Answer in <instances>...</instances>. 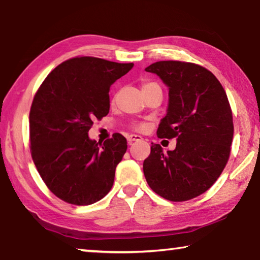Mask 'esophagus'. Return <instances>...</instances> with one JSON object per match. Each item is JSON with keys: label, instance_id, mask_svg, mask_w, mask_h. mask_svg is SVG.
Returning a JSON list of instances; mask_svg holds the SVG:
<instances>
[{"label": "esophagus", "instance_id": "34e87169", "mask_svg": "<svg viewBox=\"0 0 260 260\" xmlns=\"http://www.w3.org/2000/svg\"><path fill=\"white\" fill-rule=\"evenodd\" d=\"M141 140H142V136L136 135V134H131V135L127 136V141H128L129 144L133 143L134 141H141Z\"/></svg>", "mask_w": 260, "mask_h": 260}]
</instances>
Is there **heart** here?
Returning <instances> with one entry per match:
<instances>
[{"label": "heart", "instance_id": "b5f03b06", "mask_svg": "<svg viewBox=\"0 0 260 260\" xmlns=\"http://www.w3.org/2000/svg\"><path fill=\"white\" fill-rule=\"evenodd\" d=\"M153 86H158V85H157L156 82H150V81H149V82H144L142 88H143V89H146V88H150V87H153ZM135 128L138 129V131H143L144 128H146V125H143V124L136 125Z\"/></svg>", "mask_w": 260, "mask_h": 260}]
</instances>
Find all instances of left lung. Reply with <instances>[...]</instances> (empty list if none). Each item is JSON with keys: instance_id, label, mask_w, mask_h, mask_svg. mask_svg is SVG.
I'll use <instances>...</instances> for the list:
<instances>
[{"instance_id": "obj_1", "label": "left lung", "mask_w": 260, "mask_h": 260, "mask_svg": "<svg viewBox=\"0 0 260 260\" xmlns=\"http://www.w3.org/2000/svg\"><path fill=\"white\" fill-rule=\"evenodd\" d=\"M169 87V107L158 138H177L174 150L151 143L143 172L153 191L172 202L191 200L217 181L231 153L234 134L226 91L212 72L178 60L146 68Z\"/></svg>"}]
</instances>
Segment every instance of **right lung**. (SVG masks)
<instances>
[{
    "label": "right lung",
    "mask_w": 260,
    "mask_h": 260,
    "mask_svg": "<svg viewBox=\"0 0 260 260\" xmlns=\"http://www.w3.org/2000/svg\"><path fill=\"white\" fill-rule=\"evenodd\" d=\"M133 63L76 57L48 74L29 111L30 153L50 191L74 205H89L111 190L116 167L127 150L119 133L104 142L88 136L110 110L112 83Z\"/></svg>",
    "instance_id": "obj_1"
}]
</instances>
